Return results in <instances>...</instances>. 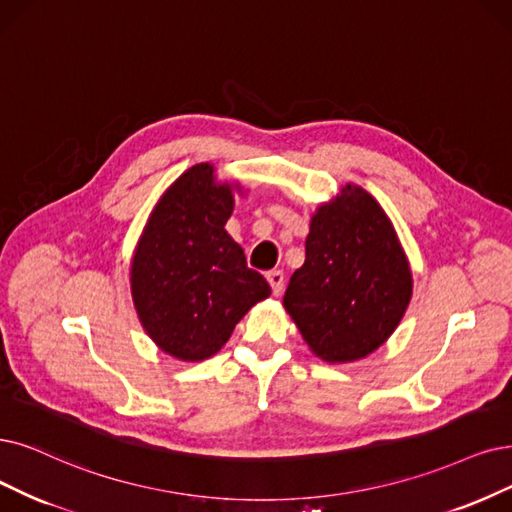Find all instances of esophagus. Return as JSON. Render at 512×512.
I'll return each instance as SVG.
<instances>
[{"label":"esophagus","instance_id":"1","mask_svg":"<svg viewBox=\"0 0 512 512\" xmlns=\"http://www.w3.org/2000/svg\"><path fill=\"white\" fill-rule=\"evenodd\" d=\"M266 278H268V282H270L272 293L278 297V295L282 293V287H285V274L278 272V270H274V272H268V274H266Z\"/></svg>","mask_w":512,"mask_h":512}]
</instances>
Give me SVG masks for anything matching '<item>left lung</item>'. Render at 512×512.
<instances>
[{
  "instance_id": "obj_1",
  "label": "left lung",
  "mask_w": 512,
  "mask_h": 512,
  "mask_svg": "<svg viewBox=\"0 0 512 512\" xmlns=\"http://www.w3.org/2000/svg\"><path fill=\"white\" fill-rule=\"evenodd\" d=\"M413 276L394 225L367 189L346 183L310 219L306 261L282 306L327 363H354L399 327Z\"/></svg>"
}]
</instances>
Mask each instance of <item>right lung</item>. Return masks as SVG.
Here are the masks:
<instances>
[{
    "label": "right lung",
    "mask_w": 512,
    "mask_h": 512,
    "mask_svg": "<svg viewBox=\"0 0 512 512\" xmlns=\"http://www.w3.org/2000/svg\"><path fill=\"white\" fill-rule=\"evenodd\" d=\"M238 181L194 164L149 213L130 259V295L139 323L164 354L200 363L217 354L240 318L270 297L242 246L227 234Z\"/></svg>",
    "instance_id": "1"
}]
</instances>
